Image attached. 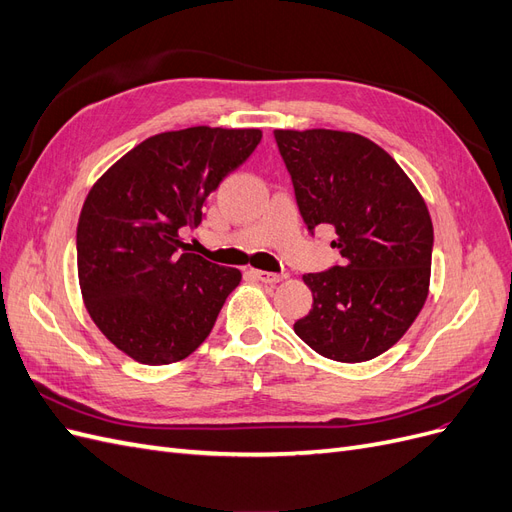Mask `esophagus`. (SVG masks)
I'll return each instance as SVG.
<instances>
[{"label": "esophagus", "instance_id": "1", "mask_svg": "<svg viewBox=\"0 0 512 512\" xmlns=\"http://www.w3.org/2000/svg\"><path fill=\"white\" fill-rule=\"evenodd\" d=\"M256 280H260L262 284H277L284 280L282 273H269V271H252Z\"/></svg>", "mask_w": 512, "mask_h": 512}]
</instances>
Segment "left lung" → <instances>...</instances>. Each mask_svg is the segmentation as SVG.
Here are the masks:
<instances>
[{
  "label": "left lung",
  "mask_w": 512,
  "mask_h": 512,
  "mask_svg": "<svg viewBox=\"0 0 512 512\" xmlns=\"http://www.w3.org/2000/svg\"><path fill=\"white\" fill-rule=\"evenodd\" d=\"M301 218L335 228L342 265L307 273L309 314L294 333L318 354L363 363L397 344L421 312L433 226L401 166L369 138L337 130H275Z\"/></svg>",
  "instance_id": "8db88e82"
}]
</instances>
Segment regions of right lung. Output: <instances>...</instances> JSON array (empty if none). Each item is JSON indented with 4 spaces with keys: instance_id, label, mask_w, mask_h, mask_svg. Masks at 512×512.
I'll return each mask as SVG.
<instances>
[{
    "instance_id": "right-lung-1",
    "label": "right lung",
    "mask_w": 512,
    "mask_h": 512,
    "mask_svg": "<svg viewBox=\"0 0 512 512\" xmlns=\"http://www.w3.org/2000/svg\"><path fill=\"white\" fill-rule=\"evenodd\" d=\"M260 138L207 126L156 134L89 190L76 228L81 292L96 327L134 361L185 359L239 286V269L188 252L179 230L200 224L209 194Z\"/></svg>"
}]
</instances>
